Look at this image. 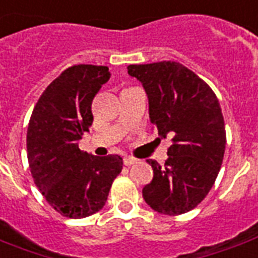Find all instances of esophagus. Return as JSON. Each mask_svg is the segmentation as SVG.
<instances>
[{"label":"esophagus","instance_id":"34e87169","mask_svg":"<svg viewBox=\"0 0 258 258\" xmlns=\"http://www.w3.org/2000/svg\"><path fill=\"white\" fill-rule=\"evenodd\" d=\"M123 162H124L125 166H131V165L137 164L138 161L135 160V158H131V157H124V160H123Z\"/></svg>","mask_w":258,"mask_h":258}]
</instances>
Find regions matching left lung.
<instances>
[{"mask_svg": "<svg viewBox=\"0 0 258 258\" xmlns=\"http://www.w3.org/2000/svg\"><path fill=\"white\" fill-rule=\"evenodd\" d=\"M149 100L150 121L161 137L172 134L165 166L154 160L153 180L142 190L154 211L180 215L207 196L221 169L225 120L215 93L184 64L172 60L130 64Z\"/></svg>", "mask_w": 258, "mask_h": 258, "instance_id": "8db88e82", "label": "left lung"}]
</instances>
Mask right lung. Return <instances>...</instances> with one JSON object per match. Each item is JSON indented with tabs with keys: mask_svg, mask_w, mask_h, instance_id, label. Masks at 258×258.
I'll return each mask as SVG.
<instances>
[{
	"mask_svg": "<svg viewBox=\"0 0 258 258\" xmlns=\"http://www.w3.org/2000/svg\"><path fill=\"white\" fill-rule=\"evenodd\" d=\"M111 78L107 66L77 64L47 86L33 108L27 153L33 181L60 215L81 219L104 207L120 155L81 151L78 141L93 121L92 101Z\"/></svg>",
	"mask_w": 258,
	"mask_h": 258,
	"instance_id": "1",
	"label": "right lung"
}]
</instances>
